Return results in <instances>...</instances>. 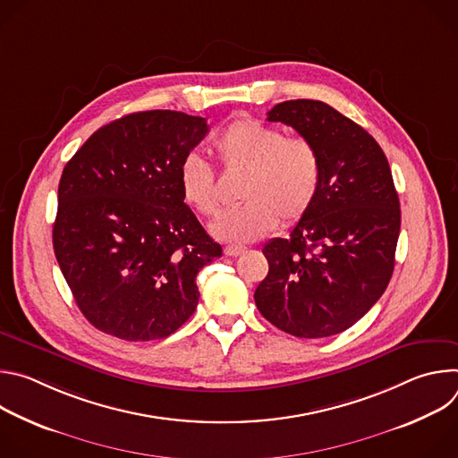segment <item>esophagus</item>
Here are the masks:
<instances>
[{
	"instance_id": "34e87169",
	"label": "esophagus",
	"mask_w": 458,
	"mask_h": 458,
	"mask_svg": "<svg viewBox=\"0 0 458 458\" xmlns=\"http://www.w3.org/2000/svg\"><path fill=\"white\" fill-rule=\"evenodd\" d=\"M244 246H235V244H230V246H226L225 248V255H228V257H237V255H241V253H244Z\"/></svg>"
}]
</instances>
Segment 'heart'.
Here are the masks:
<instances>
[{
    "label": "heart",
    "instance_id": "heart-1",
    "mask_svg": "<svg viewBox=\"0 0 458 458\" xmlns=\"http://www.w3.org/2000/svg\"><path fill=\"white\" fill-rule=\"evenodd\" d=\"M228 172H244L241 207L225 212L212 235L230 242H248L267 235L279 221L295 223L311 208L322 175L317 148L304 138H286L283 130L251 117L232 121L214 141ZM182 201L203 217L219 210L214 168L198 154L179 165Z\"/></svg>",
    "mask_w": 458,
    "mask_h": 458
}]
</instances>
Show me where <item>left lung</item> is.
<instances>
[{
    "mask_svg": "<svg viewBox=\"0 0 458 458\" xmlns=\"http://www.w3.org/2000/svg\"><path fill=\"white\" fill-rule=\"evenodd\" d=\"M267 119L313 143L322 175L311 208L290 237L265 244L270 270L253 299L290 335H337L380 299L394 274L401 232L394 177L378 143L330 105L292 99L276 105Z\"/></svg>",
    "mask_w": 458,
    "mask_h": 458,
    "instance_id": "obj_1",
    "label": "left lung"
}]
</instances>
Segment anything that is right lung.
I'll list each match as a JSON object with an SVG mask.
<instances>
[{"instance_id": "1", "label": "right lung", "mask_w": 458, "mask_h": 458, "mask_svg": "<svg viewBox=\"0 0 458 458\" xmlns=\"http://www.w3.org/2000/svg\"><path fill=\"white\" fill-rule=\"evenodd\" d=\"M207 132L199 115L128 114L64 165L54 253L94 328L132 343L165 339L198 308L195 277L223 248L182 201L177 174Z\"/></svg>"}]
</instances>
